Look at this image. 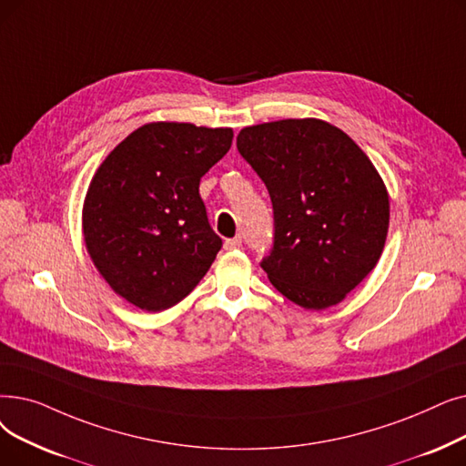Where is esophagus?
<instances>
[{
    "label": "esophagus",
    "instance_id": "1",
    "mask_svg": "<svg viewBox=\"0 0 466 466\" xmlns=\"http://www.w3.org/2000/svg\"><path fill=\"white\" fill-rule=\"evenodd\" d=\"M239 248H241V238H239V236L228 238V239L225 241V249H227V251H234V249H239Z\"/></svg>",
    "mask_w": 466,
    "mask_h": 466
}]
</instances>
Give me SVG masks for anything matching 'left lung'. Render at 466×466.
Masks as SVG:
<instances>
[{"label": "left lung", "instance_id": "8db88e82", "mask_svg": "<svg viewBox=\"0 0 466 466\" xmlns=\"http://www.w3.org/2000/svg\"><path fill=\"white\" fill-rule=\"evenodd\" d=\"M236 145L272 201L260 268L302 309L337 305L375 268L389 232V194L370 157L314 117L246 127Z\"/></svg>", "mask_w": 466, "mask_h": 466}]
</instances>
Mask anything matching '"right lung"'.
<instances>
[{"mask_svg":"<svg viewBox=\"0 0 466 466\" xmlns=\"http://www.w3.org/2000/svg\"><path fill=\"white\" fill-rule=\"evenodd\" d=\"M232 129L157 121L133 131L95 173L84 206L87 251L110 288L157 312L183 300L222 248L199 180Z\"/></svg>","mask_w":466,"mask_h":466,"instance_id":"right-lung-1","label":"right lung"}]
</instances>
